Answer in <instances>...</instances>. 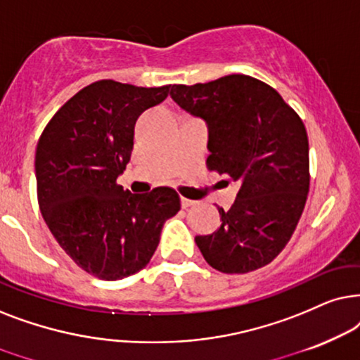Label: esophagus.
Instances as JSON below:
<instances>
[{
  "instance_id": "34e87169",
  "label": "esophagus",
  "mask_w": 360,
  "mask_h": 360,
  "mask_svg": "<svg viewBox=\"0 0 360 360\" xmlns=\"http://www.w3.org/2000/svg\"><path fill=\"white\" fill-rule=\"evenodd\" d=\"M181 205H183V209H188V207H191V205H195V200L183 198V199H181Z\"/></svg>"
}]
</instances>
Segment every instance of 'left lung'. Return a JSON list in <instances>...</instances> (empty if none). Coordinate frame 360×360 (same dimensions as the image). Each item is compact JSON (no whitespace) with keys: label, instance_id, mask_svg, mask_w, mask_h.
I'll return each instance as SVG.
<instances>
[{"label":"left lung","instance_id":"1","mask_svg":"<svg viewBox=\"0 0 360 360\" xmlns=\"http://www.w3.org/2000/svg\"><path fill=\"white\" fill-rule=\"evenodd\" d=\"M171 98L209 128L207 167L240 184L220 227L198 236L205 262L248 273L276 258L293 236L309 191V146L298 113L250 75L172 85Z\"/></svg>","mask_w":360,"mask_h":360}]
</instances>
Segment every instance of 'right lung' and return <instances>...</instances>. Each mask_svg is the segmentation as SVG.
I'll use <instances>...</instances> for the list:
<instances>
[{"instance_id":"1","label":"right lung","mask_w":360,"mask_h":360,"mask_svg":"<svg viewBox=\"0 0 360 360\" xmlns=\"http://www.w3.org/2000/svg\"><path fill=\"white\" fill-rule=\"evenodd\" d=\"M169 89L98 80L62 105L37 143L42 217L62 250L100 280H122L145 268L162 225L181 209L171 188L131 194L117 184L130 161L138 117Z\"/></svg>"}]
</instances>
